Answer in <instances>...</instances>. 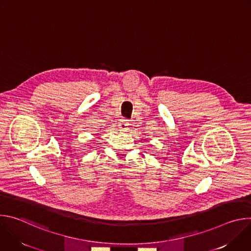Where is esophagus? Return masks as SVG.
I'll return each mask as SVG.
<instances>
[{
  "label": "esophagus",
  "instance_id": "34e87169",
  "mask_svg": "<svg viewBox=\"0 0 251 251\" xmlns=\"http://www.w3.org/2000/svg\"><path fill=\"white\" fill-rule=\"evenodd\" d=\"M128 126H129L128 120H126V119H121L120 120V122H119V129L121 131H127L128 130Z\"/></svg>",
  "mask_w": 251,
  "mask_h": 251
}]
</instances>
